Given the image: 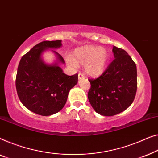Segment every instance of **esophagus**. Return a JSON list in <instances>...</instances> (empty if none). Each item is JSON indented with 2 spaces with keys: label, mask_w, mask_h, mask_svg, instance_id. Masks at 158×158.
<instances>
[{
  "label": "esophagus",
  "mask_w": 158,
  "mask_h": 158,
  "mask_svg": "<svg viewBox=\"0 0 158 158\" xmlns=\"http://www.w3.org/2000/svg\"><path fill=\"white\" fill-rule=\"evenodd\" d=\"M78 78L79 80H81L82 79H84L85 78V76H84V74H82V73H79V75H78Z\"/></svg>",
  "instance_id": "1"
}]
</instances>
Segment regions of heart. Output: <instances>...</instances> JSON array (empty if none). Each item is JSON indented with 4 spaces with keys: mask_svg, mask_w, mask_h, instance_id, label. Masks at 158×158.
I'll return each mask as SVG.
<instances>
[{
    "mask_svg": "<svg viewBox=\"0 0 158 158\" xmlns=\"http://www.w3.org/2000/svg\"><path fill=\"white\" fill-rule=\"evenodd\" d=\"M108 61L106 51L100 46H84L76 48L73 52V57H66V62L74 68L78 64H84V69L91 76H99L105 69Z\"/></svg>",
    "mask_w": 158,
    "mask_h": 158,
    "instance_id": "b5f03b06",
    "label": "heart"
}]
</instances>
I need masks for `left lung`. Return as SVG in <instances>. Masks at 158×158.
<instances>
[{
    "label": "left lung",
    "instance_id": "8db88e82",
    "mask_svg": "<svg viewBox=\"0 0 158 158\" xmlns=\"http://www.w3.org/2000/svg\"><path fill=\"white\" fill-rule=\"evenodd\" d=\"M115 59L100 77L89 79L88 99L95 112L114 116L127 110L134 101L137 89V66L124 49L113 46Z\"/></svg>",
    "mask_w": 158,
    "mask_h": 158
}]
</instances>
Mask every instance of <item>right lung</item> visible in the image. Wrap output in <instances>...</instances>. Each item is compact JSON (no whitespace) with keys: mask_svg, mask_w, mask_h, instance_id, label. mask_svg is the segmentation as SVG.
Wrapping results in <instances>:
<instances>
[{"mask_svg":"<svg viewBox=\"0 0 158 158\" xmlns=\"http://www.w3.org/2000/svg\"><path fill=\"white\" fill-rule=\"evenodd\" d=\"M61 46V40L44 41L22 56L18 67L15 86L19 99L28 110L42 116L59 112L65 105L69 92L78 82V74L68 76L59 63L64 60L59 53L58 61L52 65L44 62L43 52Z\"/></svg>","mask_w":158,"mask_h":158,"instance_id":"right-lung-1","label":"right lung"}]
</instances>
